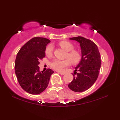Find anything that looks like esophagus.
Returning <instances> with one entry per match:
<instances>
[{"instance_id":"obj_1","label":"esophagus","mask_w":120,"mask_h":120,"mask_svg":"<svg viewBox=\"0 0 120 120\" xmlns=\"http://www.w3.org/2000/svg\"><path fill=\"white\" fill-rule=\"evenodd\" d=\"M59 73L61 75H64L65 73L64 72H59Z\"/></svg>"}]
</instances>
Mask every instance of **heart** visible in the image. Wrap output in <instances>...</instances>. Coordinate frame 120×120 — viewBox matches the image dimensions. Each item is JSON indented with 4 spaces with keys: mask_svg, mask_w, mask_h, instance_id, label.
Masks as SVG:
<instances>
[{
    "mask_svg": "<svg viewBox=\"0 0 120 120\" xmlns=\"http://www.w3.org/2000/svg\"><path fill=\"white\" fill-rule=\"evenodd\" d=\"M58 45L62 49L67 51V53L65 55L67 59L60 60L55 59L50 63V66L54 70L61 71L66 67H68L71 64V62L73 64H77L80 62L81 59V53L79 50L74 49V46L68 41H62L58 43ZM53 47L52 44L47 46L45 48V54L48 57L52 55Z\"/></svg>",
    "mask_w": 120,
    "mask_h": 120,
    "instance_id": "b5f03b06",
    "label": "heart"
}]
</instances>
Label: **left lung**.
<instances>
[{"label":"left lung","instance_id":"obj_1","mask_svg":"<svg viewBox=\"0 0 120 120\" xmlns=\"http://www.w3.org/2000/svg\"><path fill=\"white\" fill-rule=\"evenodd\" d=\"M80 43L81 49V61L75 68L72 82L68 86L76 92H81L90 88L95 82L101 68V58L97 45L91 40L82 37L70 39ZM78 71V73H77Z\"/></svg>","mask_w":120,"mask_h":120}]
</instances>
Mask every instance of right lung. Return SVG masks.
I'll list each match as a JSON object with an SVG mask.
<instances>
[{
    "mask_svg": "<svg viewBox=\"0 0 120 120\" xmlns=\"http://www.w3.org/2000/svg\"><path fill=\"white\" fill-rule=\"evenodd\" d=\"M50 41L35 37L28 41L18 52L15 62L17 79L22 89L31 94H39L47 87L53 71L47 68L40 72L39 60L45 57V48Z\"/></svg>",
    "mask_w": 120,
    "mask_h": 120,
    "instance_id": "obj_1",
    "label": "right lung"
}]
</instances>
